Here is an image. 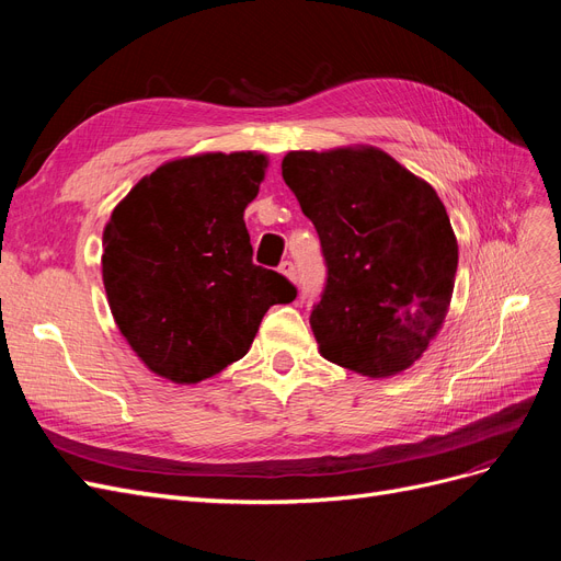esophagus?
Listing matches in <instances>:
<instances>
[{
	"label": "esophagus",
	"instance_id": "1",
	"mask_svg": "<svg viewBox=\"0 0 561 561\" xmlns=\"http://www.w3.org/2000/svg\"><path fill=\"white\" fill-rule=\"evenodd\" d=\"M278 271H280L283 276L290 278V280H295V278H297V268H295V264H293V262H287V260H285V262H280Z\"/></svg>",
	"mask_w": 561,
	"mask_h": 561
}]
</instances>
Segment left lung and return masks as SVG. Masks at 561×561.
<instances>
[{
  "instance_id": "8db88e82",
  "label": "left lung",
  "mask_w": 561,
  "mask_h": 561,
  "mask_svg": "<svg viewBox=\"0 0 561 561\" xmlns=\"http://www.w3.org/2000/svg\"><path fill=\"white\" fill-rule=\"evenodd\" d=\"M280 168L328 268L309 318L320 353L375 379L410 367L454 293L458 245L443 201L375 147L290 151Z\"/></svg>"
}]
</instances>
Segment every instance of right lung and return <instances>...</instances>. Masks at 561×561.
<instances>
[{
  "label": "right lung",
  "mask_w": 561,
  "mask_h": 561,
  "mask_svg": "<svg viewBox=\"0 0 561 561\" xmlns=\"http://www.w3.org/2000/svg\"><path fill=\"white\" fill-rule=\"evenodd\" d=\"M266 159L252 151L171 161L114 208L103 280L118 330L159 377L196 383L248 353L264 313L297 297L252 262L243 210Z\"/></svg>",
  "instance_id": "1"
}]
</instances>
